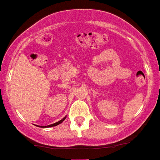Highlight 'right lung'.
<instances>
[{"mask_svg": "<svg viewBox=\"0 0 160 160\" xmlns=\"http://www.w3.org/2000/svg\"><path fill=\"white\" fill-rule=\"evenodd\" d=\"M66 117L63 118L62 119H61V120H59V122H56V123H52V124H50V125H47V126H43V128H48V127L57 126V125H59V123H62L63 121H64V120L66 119Z\"/></svg>", "mask_w": 160, "mask_h": 160, "instance_id": "right-lung-1", "label": "right lung"}]
</instances>
